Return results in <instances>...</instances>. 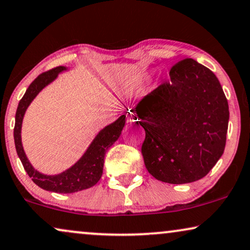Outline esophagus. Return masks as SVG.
I'll return each mask as SVG.
<instances>
[{
    "label": "esophagus",
    "instance_id": "1",
    "mask_svg": "<svg viewBox=\"0 0 250 250\" xmlns=\"http://www.w3.org/2000/svg\"><path fill=\"white\" fill-rule=\"evenodd\" d=\"M127 121H128V123H132V122L138 121L137 115H136L135 113H132V112L127 113Z\"/></svg>",
    "mask_w": 250,
    "mask_h": 250
}]
</instances>
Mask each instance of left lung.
<instances>
[{"label": "left lung", "mask_w": 250, "mask_h": 250, "mask_svg": "<svg viewBox=\"0 0 250 250\" xmlns=\"http://www.w3.org/2000/svg\"><path fill=\"white\" fill-rule=\"evenodd\" d=\"M164 83L132 112L145 130L142 154L153 177L169 184L204 178L225 148L229 104L218 79L192 58L179 62Z\"/></svg>", "instance_id": "left-lung-1"}]
</instances>
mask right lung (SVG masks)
Returning <instances> with one entry per match:
<instances>
[{"mask_svg":"<svg viewBox=\"0 0 250 250\" xmlns=\"http://www.w3.org/2000/svg\"><path fill=\"white\" fill-rule=\"evenodd\" d=\"M65 66H59L42 73L31 83L26 90L24 97L21 99L16 112V123L13 137H15L16 151L32 181L45 191L56 193H74L82 189L90 188L96 185L103 175L104 168L105 153L121 135V131L125 123V115L123 114L111 125H106L96 135L94 141L88 146L83 155L75 162L72 167L57 175L42 174L33 167L26 155L21 143V125L22 120L28 106L34 98L41 92L46 85L55 81L62 72L67 71Z\"/></svg>","mask_w":250,"mask_h":250,"instance_id":"1","label":"right lung"}]
</instances>
